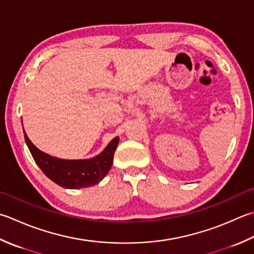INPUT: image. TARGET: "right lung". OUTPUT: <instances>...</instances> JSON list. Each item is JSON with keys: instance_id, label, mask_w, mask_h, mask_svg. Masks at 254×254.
Masks as SVG:
<instances>
[{"instance_id": "right-lung-1", "label": "right lung", "mask_w": 254, "mask_h": 254, "mask_svg": "<svg viewBox=\"0 0 254 254\" xmlns=\"http://www.w3.org/2000/svg\"><path fill=\"white\" fill-rule=\"evenodd\" d=\"M24 137L34 161L36 162L45 175L57 185L64 188H71V190L97 185L99 182L102 181L110 171L114 152L119 144V137H114L103 152L96 157L89 158V160L68 161L53 157L39 151L29 141L25 131Z\"/></svg>"}]
</instances>
